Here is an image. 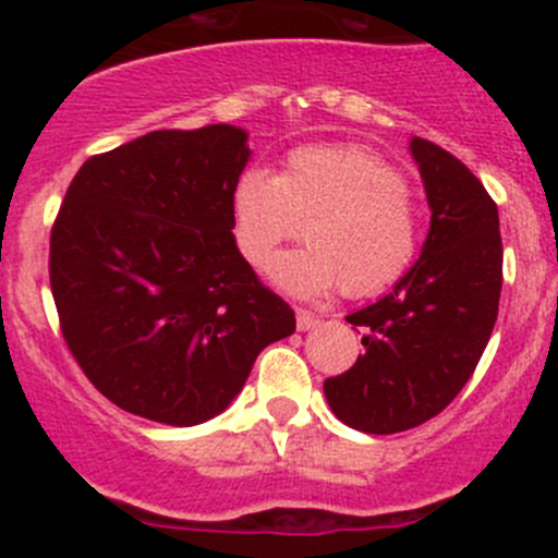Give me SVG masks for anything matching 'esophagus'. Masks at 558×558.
I'll return each instance as SVG.
<instances>
[{
	"label": "esophagus",
	"instance_id": "esophagus-1",
	"mask_svg": "<svg viewBox=\"0 0 558 558\" xmlns=\"http://www.w3.org/2000/svg\"><path fill=\"white\" fill-rule=\"evenodd\" d=\"M320 324V318L315 313H311V311H296V329L300 331H311V329H315V326Z\"/></svg>",
	"mask_w": 558,
	"mask_h": 558
}]
</instances>
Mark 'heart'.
<instances>
[{"instance_id":"heart-1","label":"heart","mask_w":558,"mask_h":558,"mask_svg":"<svg viewBox=\"0 0 558 558\" xmlns=\"http://www.w3.org/2000/svg\"><path fill=\"white\" fill-rule=\"evenodd\" d=\"M305 221L307 245L286 253L272 272L289 294L324 296L340 286L353 300L378 296L418 256V202L404 174L364 145H302L278 174L245 170L234 183V245L258 272Z\"/></svg>"}]
</instances>
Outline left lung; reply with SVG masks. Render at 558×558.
Listing matches in <instances>:
<instances>
[{"label": "left lung", "instance_id": "left-lung-1", "mask_svg": "<svg viewBox=\"0 0 558 558\" xmlns=\"http://www.w3.org/2000/svg\"><path fill=\"white\" fill-rule=\"evenodd\" d=\"M410 150L432 207L429 238L391 294L348 315L364 353L324 380L331 413L367 435L415 429L453 402L486 351L502 291L497 202L440 145L413 137Z\"/></svg>", "mask_w": 558, "mask_h": 558}]
</instances>
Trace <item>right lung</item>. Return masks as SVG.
<instances>
[{
	"label": "right lung",
	"mask_w": 558,
	"mask_h": 558,
	"mask_svg": "<svg viewBox=\"0 0 558 558\" xmlns=\"http://www.w3.org/2000/svg\"><path fill=\"white\" fill-rule=\"evenodd\" d=\"M245 137L229 123L161 129L92 156L66 189L48 258L61 337L126 413L202 424L294 331L289 302L234 245Z\"/></svg>",
	"instance_id": "add662e5"
}]
</instances>
